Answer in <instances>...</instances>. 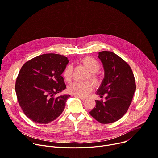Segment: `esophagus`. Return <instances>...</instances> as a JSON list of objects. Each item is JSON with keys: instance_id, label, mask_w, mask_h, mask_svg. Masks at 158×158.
<instances>
[{"instance_id": "1", "label": "esophagus", "mask_w": 158, "mask_h": 158, "mask_svg": "<svg viewBox=\"0 0 158 158\" xmlns=\"http://www.w3.org/2000/svg\"><path fill=\"white\" fill-rule=\"evenodd\" d=\"M75 97H76V98H78L79 99H82V100H84V99H85L86 98H84V97H81V96H78V95H75Z\"/></svg>"}]
</instances>
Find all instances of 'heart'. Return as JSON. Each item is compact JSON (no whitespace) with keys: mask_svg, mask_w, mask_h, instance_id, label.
Returning a JSON list of instances; mask_svg holds the SVG:
<instances>
[{"mask_svg":"<svg viewBox=\"0 0 158 158\" xmlns=\"http://www.w3.org/2000/svg\"><path fill=\"white\" fill-rule=\"evenodd\" d=\"M82 63L86 66L90 71L88 78L93 81L95 85H99L102 82V78L98 71L101 69L99 62L92 56H87L82 60ZM73 66L69 64L64 68L63 72V78L66 82H70L73 78ZM93 89V84L89 80L84 82H74L68 87L69 93L78 96L85 97L88 95Z\"/></svg>","mask_w":158,"mask_h":158,"instance_id":"b5f03b06","label":"heart"}]
</instances>
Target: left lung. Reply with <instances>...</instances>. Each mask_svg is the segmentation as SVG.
<instances>
[{"label":"left lung","mask_w":158,"mask_h":158,"mask_svg":"<svg viewBox=\"0 0 158 158\" xmlns=\"http://www.w3.org/2000/svg\"><path fill=\"white\" fill-rule=\"evenodd\" d=\"M105 69V78L97 94L105 99L95 100V107L90 115L102 124L121 118L131 104L136 83L128 64L115 53L104 51L99 52Z\"/></svg>","instance_id":"obj_1"}]
</instances>
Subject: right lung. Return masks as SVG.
<instances>
[{
    "mask_svg": "<svg viewBox=\"0 0 158 158\" xmlns=\"http://www.w3.org/2000/svg\"><path fill=\"white\" fill-rule=\"evenodd\" d=\"M68 63L67 57L49 53L34 57L22 66L15 90L23 113L33 122L47 124L63 112L70 95H55L66 88L61 74Z\"/></svg>",
    "mask_w": 158,
    "mask_h": 158,
    "instance_id": "1",
    "label": "right lung"
}]
</instances>
